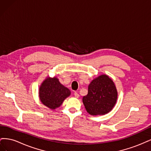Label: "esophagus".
<instances>
[{
  "instance_id": "34e87169",
  "label": "esophagus",
  "mask_w": 151,
  "mask_h": 151,
  "mask_svg": "<svg viewBox=\"0 0 151 151\" xmlns=\"http://www.w3.org/2000/svg\"><path fill=\"white\" fill-rule=\"evenodd\" d=\"M74 96L76 97V98H79V94L77 93V92H75L74 93Z\"/></svg>"
}]
</instances>
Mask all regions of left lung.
Returning <instances> with one entry per match:
<instances>
[{"instance_id":"obj_1","label":"left lung","mask_w":151,"mask_h":151,"mask_svg":"<svg viewBox=\"0 0 151 151\" xmlns=\"http://www.w3.org/2000/svg\"><path fill=\"white\" fill-rule=\"evenodd\" d=\"M117 96L113 81L108 76L101 75L89 84L88 94L83 97V101L90 115H104L115 106Z\"/></svg>"}]
</instances>
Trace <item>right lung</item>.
<instances>
[{"instance_id": "obj_1", "label": "right lung", "mask_w": 151, "mask_h": 151, "mask_svg": "<svg viewBox=\"0 0 151 151\" xmlns=\"http://www.w3.org/2000/svg\"><path fill=\"white\" fill-rule=\"evenodd\" d=\"M70 91L60 83L56 77L45 79L41 85L39 96L42 103L50 109H55L69 96Z\"/></svg>"}]
</instances>
